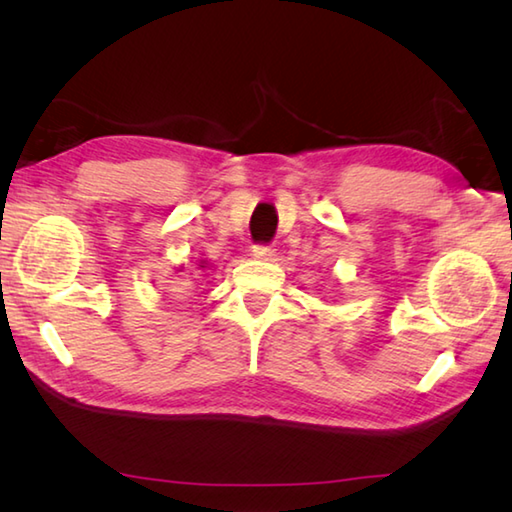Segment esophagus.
I'll return each mask as SVG.
<instances>
[{"label":"esophagus","instance_id":"34e87169","mask_svg":"<svg viewBox=\"0 0 512 512\" xmlns=\"http://www.w3.org/2000/svg\"><path fill=\"white\" fill-rule=\"evenodd\" d=\"M250 255L255 259H262V262H270V259L275 257V250L270 246H253L250 248Z\"/></svg>","mask_w":512,"mask_h":512}]
</instances>
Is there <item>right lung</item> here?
Wrapping results in <instances>:
<instances>
[{"label": "right lung", "mask_w": 512, "mask_h": 512, "mask_svg": "<svg viewBox=\"0 0 512 512\" xmlns=\"http://www.w3.org/2000/svg\"><path fill=\"white\" fill-rule=\"evenodd\" d=\"M202 264H204V262H202ZM202 268H204V266H202Z\"/></svg>", "instance_id": "1"}]
</instances>
